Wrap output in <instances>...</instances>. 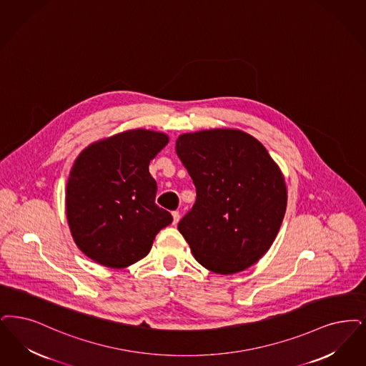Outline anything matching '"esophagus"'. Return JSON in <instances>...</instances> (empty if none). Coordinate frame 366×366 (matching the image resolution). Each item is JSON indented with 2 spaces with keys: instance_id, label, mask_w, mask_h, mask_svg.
Returning a JSON list of instances; mask_svg holds the SVG:
<instances>
[{
  "instance_id": "1",
  "label": "esophagus",
  "mask_w": 366,
  "mask_h": 366,
  "mask_svg": "<svg viewBox=\"0 0 366 366\" xmlns=\"http://www.w3.org/2000/svg\"><path fill=\"white\" fill-rule=\"evenodd\" d=\"M179 220V212L178 211H173V224H177Z\"/></svg>"
}]
</instances>
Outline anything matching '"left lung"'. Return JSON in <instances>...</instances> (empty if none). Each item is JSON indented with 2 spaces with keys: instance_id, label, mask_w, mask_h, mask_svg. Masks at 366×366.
<instances>
[{
  "instance_id": "obj_1",
  "label": "left lung",
  "mask_w": 366,
  "mask_h": 366,
  "mask_svg": "<svg viewBox=\"0 0 366 366\" xmlns=\"http://www.w3.org/2000/svg\"><path fill=\"white\" fill-rule=\"evenodd\" d=\"M176 151L196 187V203L178 223L194 259L222 275L257 263L287 205L285 177L265 147L227 128L184 133Z\"/></svg>"
}]
</instances>
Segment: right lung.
<instances>
[{
    "label": "right lung",
    "mask_w": 366,
    "mask_h": 366,
    "mask_svg": "<svg viewBox=\"0 0 366 366\" xmlns=\"http://www.w3.org/2000/svg\"><path fill=\"white\" fill-rule=\"evenodd\" d=\"M169 136L129 129L86 147L66 184V218L74 241L87 257L127 268L146 257L163 227L173 222L155 204L157 182L148 166Z\"/></svg>",
    "instance_id": "obj_1"
}]
</instances>
